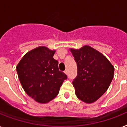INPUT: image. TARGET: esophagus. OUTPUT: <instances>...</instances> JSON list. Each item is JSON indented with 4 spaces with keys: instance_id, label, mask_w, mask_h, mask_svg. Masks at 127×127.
Listing matches in <instances>:
<instances>
[{
    "instance_id": "34e87169",
    "label": "esophagus",
    "mask_w": 127,
    "mask_h": 127,
    "mask_svg": "<svg viewBox=\"0 0 127 127\" xmlns=\"http://www.w3.org/2000/svg\"><path fill=\"white\" fill-rule=\"evenodd\" d=\"M64 73H65L66 74H68V69H66L65 70H64Z\"/></svg>"
}]
</instances>
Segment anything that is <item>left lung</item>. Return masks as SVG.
<instances>
[{
    "label": "left lung",
    "mask_w": 127,
    "mask_h": 127,
    "mask_svg": "<svg viewBox=\"0 0 127 127\" xmlns=\"http://www.w3.org/2000/svg\"><path fill=\"white\" fill-rule=\"evenodd\" d=\"M78 74L72 83L77 97L86 103L97 100L107 91L114 76V67L99 51L89 46L70 49Z\"/></svg>",
    "instance_id": "obj_1"
}]
</instances>
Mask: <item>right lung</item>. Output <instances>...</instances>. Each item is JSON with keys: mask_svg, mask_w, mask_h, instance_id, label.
Segmentation results:
<instances>
[{"mask_svg": "<svg viewBox=\"0 0 127 127\" xmlns=\"http://www.w3.org/2000/svg\"><path fill=\"white\" fill-rule=\"evenodd\" d=\"M55 51L40 46L23 57L16 67L20 83L28 95L39 103L49 102L56 97L65 74L59 70L53 59Z\"/></svg>", "mask_w": 127, "mask_h": 127, "instance_id": "obj_1", "label": "right lung"}]
</instances>
